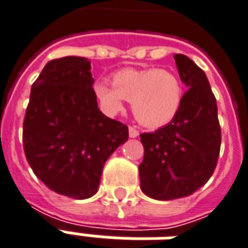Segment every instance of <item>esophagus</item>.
<instances>
[{"mask_svg": "<svg viewBox=\"0 0 248 248\" xmlns=\"http://www.w3.org/2000/svg\"><path fill=\"white\" fill-rule=\"evenodd\" d=\"M129 135H130V138H137V137L140 135V131L135 129V127H131V126H130V127H129Z\"/></svg>", "mask_w": 248, "mask_h": 248, "instance_id": "obj_1", "label": "esophagus"}]
</instances>
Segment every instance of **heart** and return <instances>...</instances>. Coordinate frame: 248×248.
<instances>
[{"instance_id": "1", "label": "heart", "mask_w": 248, "mask_h": 248, "mask_svg": "<svg viewBox=\"0 0 248 248\" xmlns=\"http://www.w3.org/2000/svg\"><path fill=\"white\" fill-rule=\"evenodd\" d=\"M111 85L103 81L94 85V94L103 111L108 115L118 114L126 99L130 101L134 118L146 127L170 124L182 106V81L169 69H122L114 74Z\"/></svg>"}]
</instances>
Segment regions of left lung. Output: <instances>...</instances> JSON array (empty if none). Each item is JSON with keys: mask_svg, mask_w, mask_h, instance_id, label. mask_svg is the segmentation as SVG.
Wrapping results in <instances>:
<instances>
[{"mask_svg": "<svg viewBox=\"0 0 248 248\" xmlns=\"http://www.w3.org/2000/svg\"><path fill=\"white\" fill-rule=\"evenodd\" d=\"M178 71L188 87L170 124L142 133L140 188L147 197L172 201L188 197L213 175L220 151L217 99L204 71L188 57L175 54Z\"/></svg>", "mask_w": 248, "mask_h": 248, "instance_id": "1", "label": "left lung"}]
</instances>
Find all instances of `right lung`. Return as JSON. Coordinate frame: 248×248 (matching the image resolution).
Listing matches in <instances>:
<instances>
[{
  "label": "right lung",
  "mask_w": 248,
  "mask_h": 248,
  "mask_svg": "<svg viewBox=\"0 0 248 248\" xmlns=\"http://www.w3.org/2000/svg\"><path fill=\"white\" fill-rule=\"evenodd\" d=\"M90 69L83 57L47 62L31 86L24 119V150L33 172L74 199L98 191L105 162L129 138L126 124L98 108Z\"/></svg>",
  "instance_id": "right-lung-1"
}]
</instances>
